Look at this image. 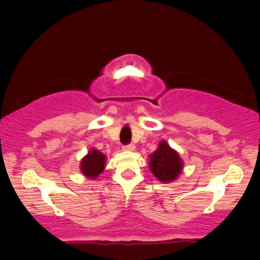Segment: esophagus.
Masks as SVG:
<instances>
[{
  "mask_svg": "<svg viewBox=\"0 0 260 260\" xmlns=\"http://www.w3.org/2000/svg\"><path fill=\"white\" fill-rule=\"evenodd\" d=\"M123 150H124V151H134V150H136V145H134V144L124 145Z\"/></svg>",
  "mask_w": 260,
  "mask_h": 260,
  "instance_id": "1",
  "label": "esophagus"
}]
</instances>
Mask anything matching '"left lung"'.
<instances>
[{"mask_svg": "<svg viewBox=\"0 0 260 260\" xmlns=\"http://www.w3.org/2000/svg\"><path fill=\"white\" fill-rule=\"evenodd\" d=\"M148 164L151 174L162 183H170L177 180L184 165L180 154L170 147L166 140H161L156 150L149 155Z\"/></svg>", "mask_w": 260, "mask_h": 260, "instance_id": "8db88e82", "label": "left lung"}]
</instances>
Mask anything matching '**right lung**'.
Listing matches in <instances>:
<instances>
[{
	"label": "right lung",
	"instance_id": "1",
	"mask_svg": "<svg viewBox=\"0 0 260 260\" xmlns=\"http://www.w3.org/2000/svg\"><path fill=\"white\" fill-rule=\"evenodd\" d=\"M106 165V155L98 149L91 148L80 161V172L90 180H96L103 174Z\"/></svg>",
	"mask_w": 260,
	"mask_h": 260
}]
</instances>
